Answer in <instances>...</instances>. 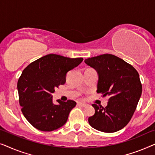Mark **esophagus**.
Listing matches in <instances>:
<instances>
[{"label": "esophagus", "instance_id": "esophagus-1", "mask_svg": "<svg viewBox=\"0 0 155 155\" xmlns=\"http://www.w3.org/2000/svg\"><path fill=\"white\" fill-rule=\"evenodd\" d=\"M78 105H79V106L82 107H86V105H87V104L84 103V102H78Z\"/></svg>", "mask_w": 155, "mask_h": 155}]
</instances>
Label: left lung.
<instances>
[{"mask_svg":"<svg viewBox=\"0 0 155 155\" xmlns=\"http://www.w3.org/2000/svg\"><path fill=\"white\" fill-rule=\"evenodd\" d=\"M84 62L97 71V93L110 96L104 108L92 104L95 114L88 118L89 124L102 132L118 131L130 121L141 96L142 84L138 71L111 54L86 59Z\"/></svg>","mask_w":155,"mask_h":155,"instance_id":"left-lung-1","label":"left lung"}]
</instances>
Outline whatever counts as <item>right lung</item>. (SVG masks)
I'll use <instances>...</instances> for the list:
<instances>
[{"label": "right lung", "mask_w": 155, "mask_h": 155, "mask_svg": "<svg viewBox=\"0 0 155 155\" xmlns=\"http://www.w3.org/2000/svg\"><path fill=\"white\" fill-rule=\"evenodd\" d=\"M83 60L49 54L24 69L17 82L19 102L24 116L34 127L42 131H53L64 125L77 102L58 100L55 104L52 93L65 84L67 72Z\"/></svg>", "instance_id": "add662e5"}]
</instances>
